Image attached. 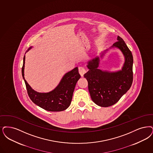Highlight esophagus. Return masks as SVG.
Instances as JSON below:
<instances>
[{"mask_svg": "<svg viewBox=\"0 0 153 153\" xmlns=\"http://www.w3.org/2000/svg\"><path fill=\"white\" fill-rule=\"evenodd\" d=\"M79 72L81 77L84 76V74L86 73V70L85 68L82 67H79Z\"/></svg>", "mask_w": 153, "mask_h": 153, "instance_id": "esophagus-1", "label": "esophagus"}]
</instances>
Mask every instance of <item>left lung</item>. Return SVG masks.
Masks as SVG:
<instances>
[{
	"label": "left lung",
	"instance_id": "left-lung-1",
	"mask_svg": "<svg viewBox=\"0 0 153 153\" xmlns=\"http://www.w3.org/2000/svg\"><path fill=\"white\" fill-rule=\"evenodd\" d=\"M117 40L112 47L119 48L125 56L122 70L109 72L99 69L100 57H97L88 61L87 67L89 71L84 75L88 82L92 101L101 107H108L117 102L129 90L133 80L131 52L121 37L118 36Z\"/></svg>",
	"mask_w": 153,
	"mask_h": 153
}]
</instances>
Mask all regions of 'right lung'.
<instances>
[{
	"label": "right lung",
	"mask_w": 153,
	"mask_h": 153,
	"mask_svg": "<svg viewBox=\"0 0 153 153\" xmlns=\"http://www.w3.org/2000/svg\"><path fill=\"white\" fill-rule=\"evenodd\" d=\"M25 56L22 73L28 94L32 101L44 110L49 111H61L67 109L71 103L76 84L81 77L78 68L76 67L65 74L59 84L52 91L39 93L33 91L25 79Z\"/></svg>",
	"instance_id": "1"
}]
</instances>
